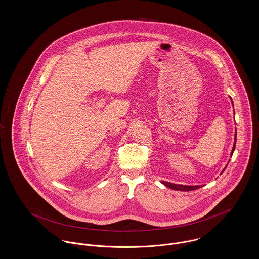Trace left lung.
Returning a JSON list of instances; mask_svg holds the SVG:
<instances>
[{
	"label": "left lung",
	"instance_id": "1",
	"mask_svg": "<svg viewBox=\"0 0 259 259\" xmlns=\"http://www.w3.org/2000/svg\"><path fill=\"white\" fill-rule=\"evenodd\" d=\"M236 140H237V133H236V137H235V143H234V147H233V150H232V154L235 151V147H236ZM226 168V167H225ZM224 168V170H225ZM223 170V171H224ZM222 171V172H223ZM162 184H164L166 187L170 188V189H173V190H177V191H193V190H197L198 188H200V186H185V185H177V184H172V183L169 182H162Z\"/></svg>",
	"mask_w": 259,
	"mask_h": 259
}]
</instances>
